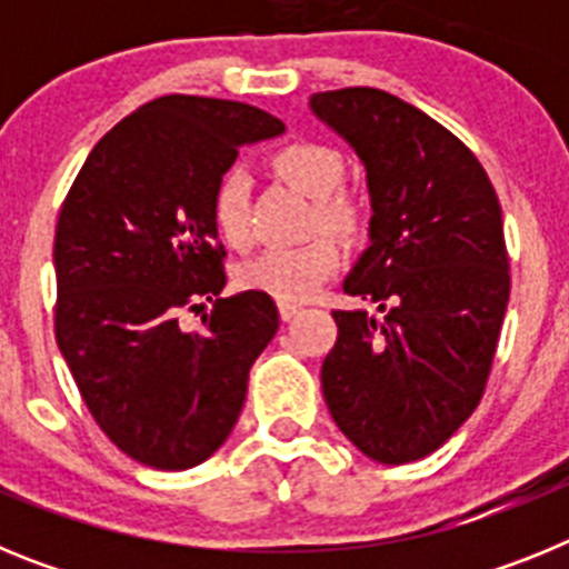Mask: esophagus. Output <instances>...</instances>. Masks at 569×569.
Here are the masks:
<instances>
[{"instance_id":"34e87169","label":"esophagus","mask_w":569,"mask_h":569,"mask_svg":"<svg viewBox=\"0 0 569 569\" xmlns=\"http://www.w3.org/2000/svg\"><path fill=\"white\" fill-rule=\"evenodd\" d=\"M301 313V305H293V301H279V316L284 321H290L293 316Z\"/></svg>"}]
</instances>
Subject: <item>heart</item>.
<instances>
[{
	"label": "heart",
	"instance_id": "heart-1",
	"mask_svg": "<svg viewBox=\"0 0 569 569\" xmlns=\"http://www.w3.org/2000/svg\"><path fill=\"white\" fill-rule=\"evenodd\" d=\"M276 173L296 188L313 196L310 230H330L356 236L365 224V213L350 196L341 193L347 164L339 150L321 142H290L273 153ZM210 222L219 239L230 248H241L250 239V176L233 164L224 170L210 193ZM330 233H316L301 244L268 248L250 256L236 268L239 288L268 293L276 301H305L336 276L341 268V248Z\"/></svg>",
	"mask_w": 569,
	"mask_h": 569
}]
</instances>
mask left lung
Instances as JSON below:
<instances>
[{"mask_svg":"<svg viewBox=\"0 0 569 569\" xmlns=\"http://www.w3.org/2000/svg\"><path fill=\"white\" fill-rule=\"evenodd\" d=\"M310 108L365 162L370 248L345 293L385 313L333 310L321 390L361 453L407 465L439 450L485 396L510 299L499 196L459 136L393 93L325 90Z\"/></svg>","mask_w":569,"mask_h":569,"instance_id":"8db88e82","label":"left lung"}]
</instances>
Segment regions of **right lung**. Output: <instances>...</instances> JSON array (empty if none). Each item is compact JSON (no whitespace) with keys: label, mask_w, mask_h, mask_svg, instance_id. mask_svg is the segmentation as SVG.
Returning a JSON list of instances; mask_svg holds the SVG:
<instances>
[{"label":"right lung","mask_w":569,"mask_h":569,"mask_svg":"<svg viewBox=\"0 0 569 569\" xmlns=\"http://www.w3.org/2000/svg\"><path fill=\"white\" fill-rule=\"evenodd\" d=\"M284 130L244 102L170 97L99 139L59 210L57 345L102 433L156 470H188L222 447L248 376L279 330L268 293L219 299L224 248L210 193L244 142ZM214 305L184 331V309Z\"/></svg>","instance_id":"add662e5"}]
</instances>
